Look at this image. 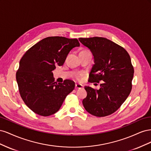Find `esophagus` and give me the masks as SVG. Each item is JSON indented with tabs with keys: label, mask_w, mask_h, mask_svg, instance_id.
<instances>
[{
	"label": "esophagus",
	"mask_w": 151,
	"mask_h": 151,
	"mask_svg": "<svg viewBox=\"0 0 151 151\" xmlns=\"http://www.w3.org/2000/svg\"><path fill=\"white\" fill-rule=\"evenodd\" d=\"M83 88V86L80 84H76V89H81Z\"/></svg>",
	"instance_id": "esophagus-1"
}]
</instances>
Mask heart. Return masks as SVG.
I'll use <instances>...</instances> for the list:
<instances>
[{
    "label": "heart",
    "instance_id": "obj_1",
    "mask_svg": "<svg viewBox=\"0 0 151 151\" xmlns=\"http://www.w3.org/2000/svg\"><path fill=\"white\" fill-rule=\"evenodd\" d=\"M83 51H88V50H83ZM79 77H80V76H77V77H78V78H79Z\"/></svg>",
    "mask_w": 151,
    "mask_h": 151
}]
</instances>
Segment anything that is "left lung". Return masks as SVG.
Returning <instances> with one entry per match:
<instances>
[{
    "label": "left lung",
    "instance_id": "left-lung-1",
    "mask_svg": "<svg viewBox=\"0 0 151 151\" xmlns=\"http://www.w3.org/2000/svg\"><path fill=\"white\" fill-rule=\"evenodd\" d=\"M90 49L94 64L89 75V83H99V89L85 86L87 96L83 101L91 115L103 117L111 115L129 96L132 88L134 69L127 50L102 37L79 38Z\"/></svg>",
    "mask_w": 151,
    "mask_h": 151
}]
</instances>
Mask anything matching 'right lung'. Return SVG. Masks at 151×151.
I'll return each mask as SVG.
<instances>
[{
  "instance_id": "obj_1",
  "label": "right lung",
  "mask_w": 151,
  "mask_h": 151,
  "mask_svg": "<svg viewBox=\"0 0 151 151\" xmlns=\"http://www.w3.org/2000/svg\"><path fill=\"white\" fill-rule=\"evenodd\" d=\"M77 39L50 36L36 43L22 57L16 81L23 101L34 113L48 116L57 112L75 83L66 79L57 83L52 71L62 66L70 50L79 47Z\"/></svg>"
}]
</instances>
